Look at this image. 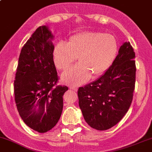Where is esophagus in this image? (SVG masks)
Returning a JSON list of instances; mask_svg holds the SVG:
<instances>
[{
    "label": "esophagus",
    "mask_w": 152,
    "mask_h": 152,
    "mask_svg": "<svg viewBox=\"0 0 152 152\" xmlns=\"http://www.w3.org/2000/svg\"><path fill=\"white\" fill-rule=\"evenodd\" d=\"M70 89H72V90H73V91H77V89H78V88L76 87V86H70Z\"/></svg>",
    "instance_id": "esophagus-1"
}]
</instances>
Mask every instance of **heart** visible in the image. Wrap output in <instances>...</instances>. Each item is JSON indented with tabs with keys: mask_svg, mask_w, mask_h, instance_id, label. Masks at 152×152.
Returning <instances> with one entry per match:
<instances>
[{
	"mask_svg": "<svg viewBox=\"0 0 152 152\" xmlns=\"http://www.w3.org/2000/svg\"><path fill=\"white\" fill-rule=\"evenodd\" d=\"M118 44L110 34L96 31L80 32L70 37L68 42H60L54 48L53 60L56 68L65 71L76 60L79 63L62 75L64 82L79 85L90 77L104 74L115 60Z\"/></svg>",
	"mask_w": 152,
	"mask_h": 152,
	"instance_id": "heart-1",
	"label": "heart"
}]
</instances>
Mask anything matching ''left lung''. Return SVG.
I'll list each match as a JSON object with an SVG mask.
<instances>
[{"label": "left lung", "mask_w": 152, "mask_h": 152, "mask_svg": "<svg viewBox=\"0 0 152 152\" xmlns=\"http://www.w3.org/2000/svg\"><path fill=\"white\" fill-rule=\"evenodd\" d=\"M134 58L131 43H123L109 69L97 80L79 88V107L91 128L99 131L109 129L128 112L136 82Z\"/></svg>", "instance_id": "8db88e82"}]
</instances>
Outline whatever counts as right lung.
Returning <instances> with one entry per match:
<instances>
[{
  "label": "right lung",
  "instance_id": "1",
  "mask_svg": "<svg viewBox=\"0 0 152 152\" xmlns=\"http://www.w3.org/2000/svg\"><path fill=\"white\" fill-rule=\"evenodd\" d=\"M53 36L48 26L38 27L21 48L14 81L18 112L27 126L39 133L51 130L63 111L67 86L57 85Z\"/></svg>",
  "mask_w": 152,
  "mask_h": 152
}]
</instances>
